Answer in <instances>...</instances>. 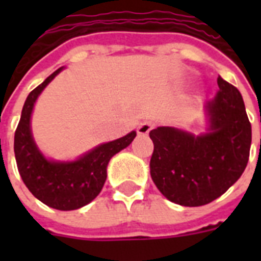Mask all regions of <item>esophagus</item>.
Listing matches in <instances>:
<instances>
[{"label":"esophagus","mask_w":261,"mask_h":261,"mask_svg":"<svg viewBox=\"0 0 261 261\" xmlns=\"http://www.w3.org/2000/svg\"><path fill=\"white\" fill-rule=\"evenodd\" d=\"M153 127H154V124H153V123H151V122H149V120H145V122L139 123L138 134H141V135L149 134Z\"/></svg>","instance_id":"esophagus-1"}]
</instances>
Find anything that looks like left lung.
<instances>
[{
    "label": "left lung",
    "mask_w": 261,
    "mask_h": 261,
    "mask_svg": "<svg viewBox=\"0 0 261 261\" xmlns=\"http://www.w3.org/2000/svg\"><path fill=\"white\" fill-rule=\"evenodd\" d=\"M219 92L207 102L210 133L200 137L173 127L150 131V174L171 202L198 207L225 194L247 168L252 127L239 89L218 77Z\"/></svg>",
    "instance_id": "obj_1"
}]
</instances>
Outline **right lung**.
<instances>
[{
	"label": "right lung",
	"mask_w": 261,
	"mask_h": 261,
	"mask_svg": "<svg viewBox=\"0 0 261 261\" xmlns=\"http://www.w3.org/2000/svg\"><path fill=\"white\" fill-rule=\"evenodd\" d=\"M62 70H55L27 97L21 118L14 133V155L18 173L31 194L57 210H77L92 202L107 178V165L112 155L133 142L137 133L102 143L73 163H54L43 157L31 134V114L34 104L47 84Z\"/></svg>",
	"instance_id": "1"
}]
</instances>
